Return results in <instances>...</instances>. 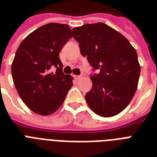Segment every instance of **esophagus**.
I'll return each instance as SVG.
<instances>
[{"label": "esophagus", "mask_w": 157, "mask_h": 157, "mask_svg": "<svg viewBox=\"0 0 157 157\" xmlns=\"http://www.w3.org/2000/svg\"><path fill=\"white\" fill-rule=\"evenodd\" d=\"M74 76V78L76 79V80H78V79H81V77H82V76H81V75H80V76H76V75H75V76Z\"/></svg>", "instance_id": "34e87169"}]
</instances>
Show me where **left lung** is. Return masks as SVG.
<instances>
[{"label":"left lung","instance_id":"1","mask_svg":"<svg viewBox=\"0 0 157 157\" xmlns=\"http://www.w3.org/2000/svg\"><path fill=\"white\" fill-rule=\"evenodd\" d=\"M81 53L94 71L92 88L86 100L98 116L110 117L122 112L136 92L140 65L136 50L117 31L103 23L72 29Z\"/></svg>","mask_w":157,"mask_h":157}]
</instances>
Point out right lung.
Masks as SVG:
<instances>
[{
  "instance_id": "1",
  "label": "right lung",
  "mask_w": 157,
  "mask_h": 157,
  "mask_svg": "<svg viewBox=\"0 0 157 157\" xmlns=\"http://www.w3.org/2000/svg\"><path fill=\"white\" fill-rule=\"evenodd\" d=\"M70 38L67 24L48 23L30 33L16 51L11 67L13 83L23 103L37 114L47 116L59 109L72 86L59 59Z\"/></svg>"
}]
</instances>
